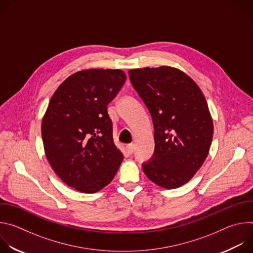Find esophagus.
<instances>
[{"label": "esophagus", "instance_id": "34e87169", "mask_svg": "<svg viewBox=\"0 0 253 253\" xmlns=\"http://www.w3.org/2000/svg\"><path fill=\"white\" fill-rule=\"evenodd\" d=\"M126 149H127V151H128V153L129 154H132L133 152H134V149H135V145L133 143H131V144H128V145L126 146Z\"/></svg>", "mask_w": 253, "mask_h": 253}]
</instances>
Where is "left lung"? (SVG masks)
<instances>
[{"label": "left lung", "instance_id": "1", "mask_svg": "<svg viewBox=\"0 0 253 253\" xmlns=\"http://www.w3.org/2000/svg\"><path fill=\"white\" fill-rule=\"evenodd\" d=\"M129 77L154 126V153L142 164L143 171L163 188L182 186L202 166L212 142L213 122L205 97L175 68L132 69Z\"/></svg>", "mask_w": 253, "mask_h": 253}]
</instances>
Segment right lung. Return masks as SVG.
<instances>
[{
	"instance_id": "add662e5",
	"label": "right lung",
	"mask_w": 253,
	"mask_h": 253,
	"mask_svg": "<svg viewBox=\"0 0 253 253\" xmlns=\"http://www.w3.org/2000/svg\"><path fill=\"white\" fill-rule=\"evenodd\" d=\"M126 81L122 70L89 69L68 77L42 121L47 159L72 188L95 193L109 184L123 160L107 106Z\"/></svg>"
}]
</instances>
